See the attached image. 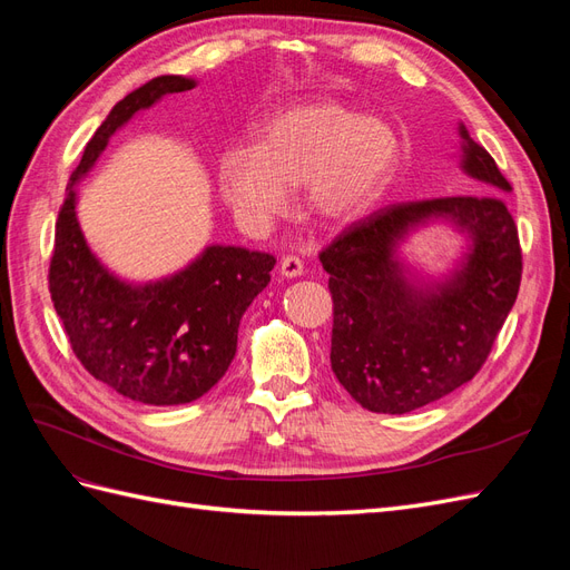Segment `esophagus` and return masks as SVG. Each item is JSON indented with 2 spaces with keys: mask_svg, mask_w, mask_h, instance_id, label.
Wrapping results in <instances>:
<instances>
[{
  "mask_svg": "<svg viewBox=\"0 0 570 570\" xmlns=\"http://www.w3.org/2000/svg\"><path fill=\"white\" fill-rule=\"evenodd\" d=\"M281 273L285 275V278H297V275L304 273V264L302 258L295 256V254H287L281 258Z\"/></svg>",
  "mask_w": 570,
  "mask_h": 570,
  "instance_id": "obj_1",
  "label": "esophagus"
}]
</instances>
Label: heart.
I'll use <instances>...</instances> for the list:
<instances>
[{"label":"heart","instance_id":"obj_1","mask_svg":"<svg viewBox=\"0 0 570 570\" xmlns=\"http://www.w3.org/2000/svg\"><path fill=\"white\" fill-rule=\"evenodd\" d=\"M402 157L400 135L383 118L361 116L335 99H312L266 116L254 149L218 159V189L230 209L266 223L306 185V206L325 226L364 218L387 193Z\"/></svg>","mask_w":570,"mask_h":570}]
</instances>
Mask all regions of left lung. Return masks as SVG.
<instances>
[{"label": "left lung", "instance_id": "8db88e82", "mask_svg": "<svg viewBox=\"0 0 570 570\" xmlns=\"http://www.w3.org/2000/svg\"><path fill=\"white\" fill-rule=\"evenodd\" d=\"M461 168L478 193L390 204L342 230L318 258L331 275V366L340 385L375 413H409L454 392L485 364L521 287L519 228L509 180L459 126ZM430 217L472 237L464 264L442 284H411L393 252Z\"/></svg>", "mask_w": 570, "mask_h": 570}]
</instances>
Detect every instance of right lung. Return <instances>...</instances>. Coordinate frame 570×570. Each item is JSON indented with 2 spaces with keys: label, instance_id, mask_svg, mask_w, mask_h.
Here are the masks:
<instances>
[{
  "label": "right lung",
  "instance_id": "right-lung-1",
  "mask_svg": "<svg viewBox=\"0 0 570 570\" xmlns=\"http://www.w3.org/2000/svg\"><path fill=\"white\" fill-rule=\"evenodd\" d=\"M195 85L193 78L159 76L111 109L71 174L49 262V295L85 371L128 400L154 406L195 402L226 375L237 350L239 318L268 285L275 258L214 245L170 278L124 283L85 243L73 185L132 114Z\"/></svg>",
  "mask_w": 570,
  "mask_h": 570
}]
</instances>
